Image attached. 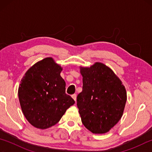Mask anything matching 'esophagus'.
Instances as JSON below:
<instances>
[{
    "instance_id": "obj_1",
    "label": "esophagus",
    "mask_w": 152,
    "mask_h": 152,
    "mask_svg": "<svg viewBox=\"0 0 152 152\" xmlns=\"http://www.w3.org/2000/svg\"><path fill=\"white\" fill-rule=\"evenodd\" d=\"M72 99L74 100V101H76V94H74L72 95Z\"/></svg>"
}]
</instances>
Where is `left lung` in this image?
<instances>
[{"mask_svg": "<svg viewBox=\"0 0 152 152\" xmlns=\"http://www.w3.org/2000/svg\"><path fill=\"white\" fill-rule=\"evenodd\" d=\"M82 91L77 96L82 122L95 134L109 132L121 118L127 101L122 82L109 67L96 62L80 67Z\"/></svg>", "mask_w": 152, "mask_h": 152, "instance_id": "obj_1", "label": "left lung"}]
</instances>
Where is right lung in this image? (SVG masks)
I'll use <instances>...</instances> for the list:
<instances>
[{"instance_id":"right-lung-1","label":"right lung","mask_w":152,"mask_h":152,"mask_svg":"<svg viewBox=\"0 0 152 152\" xmlns=\"http://www.w3.org/2000/svg\"><path fill=\"white\" fill-rule=\"evenodd\" d=\"M61 70L52 58H46L31 67L21 79L19 102L24 116L33 127L41 129L52 127L75 103L66 93Z\"/></svg>"}]
</instances>
